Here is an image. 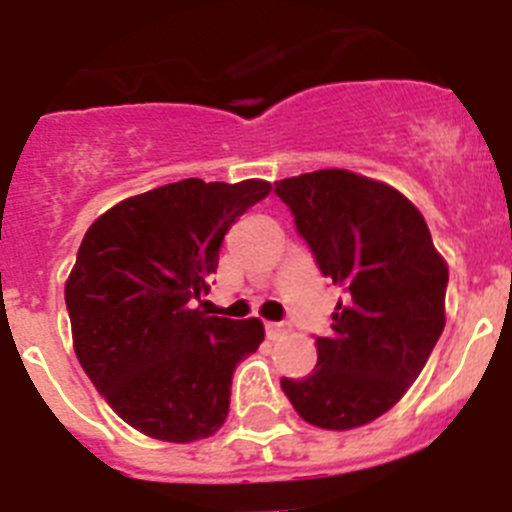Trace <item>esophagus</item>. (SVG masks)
<instances>
[{
    "label": "esophagus",
    "mask_w": 512,
    "mask_h": 512,
    "mask_svg": "<svg viewBox=\"0 0 512 512\" xmlns=\"http://www.w3.org/2000/svg\"><path fill=\"white\" fill-rule=\"evenodd\" d=\"M287 330H289V323H266V333H269V338L282 336V333H287Z\"/></svg>",
    "instance_id": "1"
}]
</instances>
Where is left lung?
Masks as SVG:
<instances>
[{"instance_id":"1","label":"left lung","mask_w":512,"mask_h":512,"mask_svg":"<svg viewBox=\"0 0 512 512\" xmlns=\"http://www.w3.org/2000/svg\"><path fill=\"white\" fill-rule=\"evenodd\" d=\"M323 277L346 297L318 364L282 390L307 423L348 431L372 423L408 392L441 338L449 269L418 207L397 189L346 169L274 184Z\"/></svg>"}]
</instances>
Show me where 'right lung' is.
<instances>
[{
	"label": "right lung",
	"instance_id": "1",
	"mask_svg": "<svg viewBox=\"0 0 512 512\" xmlns=\"http://www.w3.org/2000/svg\"><path fill=\"white\" fill-rule=\"evenodd\" d=\"M269 189L184 179L122 200L84 235L66 282L76 359L135 431L189 443L228 418L235 366L264 325L207 315L202 295L230 225Z\"/></svg>",
	"mask_w": 512,
	"mask_h": 512
}]
</instances>
